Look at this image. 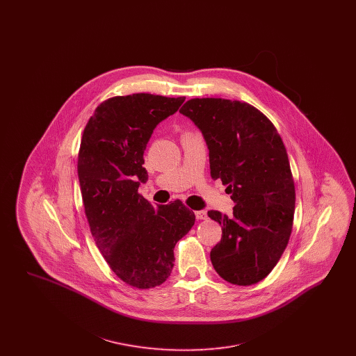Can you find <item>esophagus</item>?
I'll list each match as a JSON object with an SVG mask.
<instances>
[{
    "mask_svg": "<svg viewBox=\"0 0 356 356\" xmlns=\"http://www.w3.org/2000/svg\"><path fill=\"white\" fill-rule=\"evenodd\" d=\"M195 216L197 220H205L207 219V212L205 211H196Z\"/></svg>",
    "mask_w": 356,
    "mask_h": 356,
    "instance_id": "34e87169",
    "label": "esophagus"
}]
</instances>
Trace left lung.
Instances as JSON below:
<instances>
[{
    "label": "left lung",
    "instance_id": "1",
    "mask_svg": "<svg viewBox=\"0 0 356 356\" xmlns=\"http://www.w3.org/2000/svg\"><path fill=\"white\" fill-rule=\"evenodd\" d=\"M180 112L202 131L211 177L220 179L235 202L231 216L208 212L222 231L211 251L212 266L231 284H256L273 270L292 231L295 184L283 140L247 102L191 99Z\"/></svg>",
    "mask_w": 356,
    "mask_h": 356
}]
</instances>
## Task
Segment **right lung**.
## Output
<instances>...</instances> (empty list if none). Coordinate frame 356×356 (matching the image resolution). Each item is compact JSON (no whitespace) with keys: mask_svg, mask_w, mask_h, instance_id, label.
Masks as SVG:
<instances>
[{"mask_svg":"<svg viewBox=\"0 0 356 356\" xmlns=\"http://www.w3.org/2000/svg\"><path fill=\"white\" fill-rule=\"evenodd\" d=\"M186 97L151 93L115 96L88 120L77 173L90 234L120 279L138 289L163 284L173 268V248L195 224L183 202L153 207L138 193L148 179L144 151L154 127Z\"/></svg>","mask_w":356,"mask_h":356,"instance_id":"add662e5","label":"right lung"}]
</instances>
